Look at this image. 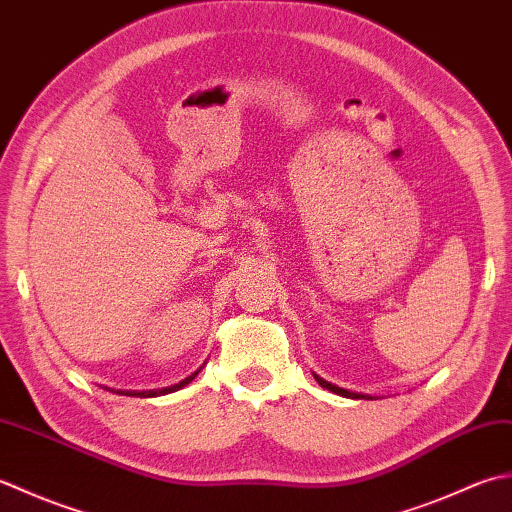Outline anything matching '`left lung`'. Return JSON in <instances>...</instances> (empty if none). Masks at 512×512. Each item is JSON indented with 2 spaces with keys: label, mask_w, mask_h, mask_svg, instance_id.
I'll return each instance as SVG.
<instances>
[{
  "label": "left lung",
  "mask_w": 512,
  "mask_h": 512,
  "mask_svg": "<svg viewBox=\"0 0 512 512\" xmlns=\"http://www.w3.org/2000/svg\"><path fill=\"white\" fill-rule=\"evenodd\" d=\"M314 378H316V382L320 384L322 389H327V391H331V393H338V395H342V398H351V400H373L371 395H367V393H356V391L340 389V387H336V384H331V382H327V380H322L320 375H316V373H314Z\"/></svg>",
  "instance_id": "1"
}]
</instances>
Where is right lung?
<instances>
[{
    "label": "right lung",
    "instance_id": "obj_1",
    "mask_svg": "<svg viewBox=\"0 0 512 512\" xmlns=\"http://www.w3.org/2000/svg\"><path fill=\"white\" fill-rule=\"evenodd\" d=\"M198 371H201V369H198ZM198 371H194L192 375H187V378L181 380L179 384H172V387H165V389H152V391H112V393L130 395V398H156V395H168V393H174V391H179V389L187 387V384H190V382L196 378ZM108 391H110V389H108Z\"/></svg>",
    "mask_w": 512,
    "mask_h": 512
}]
</instances>
